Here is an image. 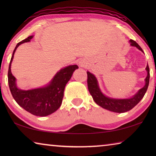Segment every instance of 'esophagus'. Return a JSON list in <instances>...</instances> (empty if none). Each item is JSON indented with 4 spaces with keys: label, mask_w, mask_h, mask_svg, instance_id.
I'll use <instances>...</instances> for the list:
<instances>
[{
    "label": "esophagus",
    "mask_w": 156,
    "mask_h": 156,
    "mask_svg": "<svg viewBox=\"0 0 156 156\" xmlns=\"http://www.w3.org/2000/svg\"><path fill=\"white\" fill-rule=\"evenodd\" d=\"M79 65H80V67H84V65H85V63L80 61V62H79Z\"/></svg>",
    "instance_id": "34e87169"
}]
</instances>
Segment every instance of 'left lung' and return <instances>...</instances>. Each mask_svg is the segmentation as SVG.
Masks as SVG:
<instances>
[{"label":"left lung","mask_w":156,"mask_h":156,"mask_svg":"<svg viewBox=\"0 0 156 156\" xmlns=\"http://www.w3.org/2000/svg\"><path fill=\"white\" fill-rule=\"evenodd\" d=\"M129 42H130L131 46L136 47L138 49L143 52L141 47L136 41L131 39ZM146 70L147 72V76L145 78V85L140 89L138 93L134 95L133 97H131V98L115 99L105 96L100 91L96 78L91 73L87 72V86L89 91L91 95L95 102L104 109L116 113H124L128 112V111L133 109L140 101L147 90L150 78L149 67L148 65L146 67Z\"/></svg>","instance_id":"8db88e82"}]
</instances>
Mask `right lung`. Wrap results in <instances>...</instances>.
Here are the masks:
<instances>
[{
    "mask_svg": "<svg viewBox=\"0 0 156 156\" xmlns=\"http://www.w3.org/2000/svg\"><path fill=\"white\" fill-rule=\"evenodd\" d=\"M33 36L18 43L13 51L8 70V84L10 91L16 102L27 112L37 116H47L58 109L62 104L66 84L72 78L78 65H69L58 72L47 86L41 88L22 90L17 87L16 78L11 72V64L14 54L20 44L30 42Z\"/></svg>",
    "mask_w": 156,
    "mask_h": 156,
    "instance_id": "1",
    "label": "right lung"
}]
</instances>
